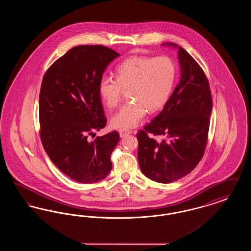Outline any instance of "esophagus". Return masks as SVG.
<instances>
[{
	"instance_id": "34e87169",
	"label": "esophagus",
	"mask_w": 251,
	"mask_h": 251,
	"mask_svg": "<svg viewBox=\"0 0 251 251\" xmlns=\"http://www.w3.org/2000/svg\"><path fill=\"white\" fill-rule=\"evenodd\" d=\"M120 137H126L127 135L131 134V131L130 130H127V129H120Z\"/></svg>"
}]
</instances>
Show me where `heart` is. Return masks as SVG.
Here are the masks:
<instances>
[{
  "instance_id": "1",
  "label": "heart",
  "mask_w": 251,
  "mask_h": 251,
  "mask_svg": "<svg viewBox=\"0 0 251 251\" xmlns=\"http://www.w3.org/2000/svg\"><path fill=\"white\" fill-rule=\"evenodd\" d=\"M176 63L168 56H132L120 63L116 79L103 76L99 93L108 108L120 104L123 91L128 90L131 101L124 104L112 118L117 128L135 127L147 112L155 113L164 107L177 80Z\"/></svg>"
}]
</instances>
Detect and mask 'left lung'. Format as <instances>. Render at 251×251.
Wrapping results in <instances>:
<instances>
[{
  "instance_id": "obj_1",
  "label": "left lung",
  "mask_w": 251,
  "mask_h": 251,
  "mask_svg": "<svg viewBox=\"0 0 251 251\" xmlns=\"http://www.w3.org/2000/svg\"><path fill=\"white\" fill-rule=\"evenodd\" d=\"M178 48L179 83L162 112L137 132V158L144 175L169 183L189 174L204 154L213 100L201 67L184 49ZM161 137L157 141L152 135Z\"/></svg>"
}]
</instances>
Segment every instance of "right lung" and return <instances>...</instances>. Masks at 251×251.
<instances>
[{
	"instance_id": "add662e5",
	"label": "right lung",
	"mask_w": 251,
	"mask_h": 251,
	"mask_svg": "<svg viewBox=\"0 0 251 251\" xmlns=\"http://www.w3.org/2000/svg\"><path fill=\"white\" fill-rule=\"evenodd\" d=\"M120 54L101 45H81L67 51L45 72L39 93L40 139L51 162L81 183L104 179L117 131L89 140L106 125L99 83L108 64Z\"/></svg>"
}]
</instances>
